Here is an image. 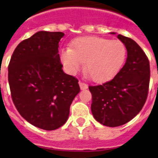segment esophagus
I'll list each match as a JSON object with an SVG mask.
<instances>
[{
    "mask_svg": "<svg viewBox=\"0 0 158 158\" xmlns=\"http://www.w3.org/2000/svg\"><path fill=\"white\" fill-rule=\"evenodd\" d=\"M79 86H80V89H88V85H87L85 83H84V82H82V81H79Z\"/></svg>",
    "mask_w": 158,
    "mask_h": 158,
    "instance_id": "1",
    "label": "esophagus"
}]
</instances>
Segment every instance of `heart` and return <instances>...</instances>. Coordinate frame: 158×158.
<instances>
[{
  "label": "heart",
  "mask_w": 158,
  "mask_h": 158,
  "mask_svg": "<svg viewBox=\"0 0 158 158\" xmlns=\"http://www.w3.org/2000/svg\"><path fill=\"white\" fill-rule=\"evenodd\" d=\"M125 56L126 48L120 41L94 36L77 38L71 48L60 52V59L67 71L75 74L85 63V73L95 82H103L115 76Z\"/></svg>",
  "instance_id": "b5f03b06"
}]
</instances>
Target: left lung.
Wrapping results in <instances>:
<instances>
[{
  "label": "left lung",
  "mask_w": 158,
  "mask_h": 158,
  "mask_svg": "<svg viewBox=\"0 0 158 158\" xmlns=\"http://www.w3.org/2000/svg\"><path fill=\"white\" fill-rule=\"evenodd\" d=\"M117 38L127 50L125 65L110 81L89 87L94 117L109 127L125 125L137 115L149 88V60L144 52L131 38L120 34Z\"/></svg>",
  "instance_id": "left-lung-1"
}]
</instances>
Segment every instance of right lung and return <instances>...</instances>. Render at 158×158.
I'll return each mask as SVG.
<instances>
[{"mask_svg":"<svg viewBox=\"0 0 158 158\" xmlns=\"http://www.w3.org/2000/svg\"><path fill=\"white\" fill-rule=\"evenodd\" d=\"M61 32L40 31L22 41L8 65V81L16 109L28 122L54 130L66 122L80 91L79 80L62 70L58 54Z\"/></svg>","mask_w":158,"mask_h":158,"instance_id":"1","label":"right lung"}]
</instances>
